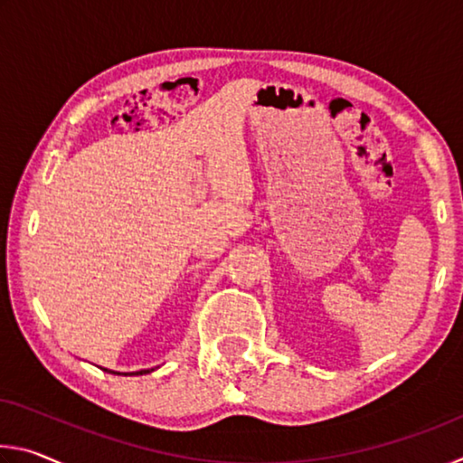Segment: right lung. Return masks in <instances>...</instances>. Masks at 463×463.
<instances>
[{"label": "right lung", "mask_w": 463, "mask_h": 463, "mask_svg": "<svg viewBox=\"0 0 463 463\" xmlns=\"http://www.w3.org/2000/svg\"><path fill=\"white\" fill-rule=\"evenodd\" d=\"M104 372H109V370H106V367H104ZM148 372H153V370H140V372H132V373H120V372H109V373H116V375H143V373H148Z\"/></svg>", "instance_id": "right-lung-1"}]
</instances>
